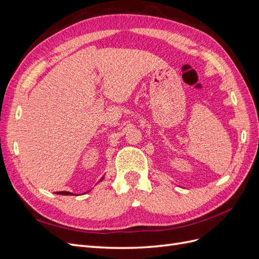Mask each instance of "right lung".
<instances>
[{
	"mask_svg": "<svg viewBox=\"0 0 259 259\" xmlns=\"http://www.w3.org/2000/svg\"><path fill=\"white\" fill-rule=\"evenodd\" d=\"M104 178H105V176L101 177V178H100V180H99V182H103ZM55 193H57V194H61V195H73V193H72V192H69V191H58V192H55Z\"/></svg>",
	"mask_w": 259,
	"mask_h": 259,
	"instance_id": "add662e5",
	"label": "right lung"
}]
</instances>
